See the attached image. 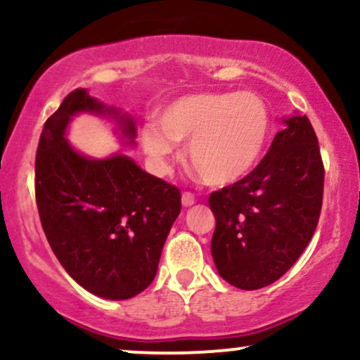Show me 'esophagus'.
<instances>
[{
    "label": "esophagus",
    "mask_w": 360,
    "mask_h": 360,
    "mask_svg": "<svg viewBox=\"0 0 360 360\" xmlns=\"http://www.w3.org/2000/svg\"><path fill=\"white\" fill-rule=\"evenodd\" d=\"M181 203H183L184 208H189V206L194 205V196L191 193H183V196H181Z\"/></svg>",
    "instance_id": "esophagus-1"
}]
</instances>
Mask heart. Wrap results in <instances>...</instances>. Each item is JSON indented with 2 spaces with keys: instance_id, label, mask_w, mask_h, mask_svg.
<instances>
[{
  "instance_id": "b5f03b06",
  "label": "heart",
  "mask_w": 360,
  "mask_h": 360,
  "mask_svg": "<svg viewBox=\"0 0 360 360\" xmlns=\"http://www.w3.org/2000/svg\"><path fill=\"white\" fill-rule=\"evenodd\" d=\"M157 123L140 131V143L159 172L176 143L210 186H229L249 176L262 159L271 135L267 105L249 91L198 93L177 98L160 110Z\"/></svg>"
}]
</instances>
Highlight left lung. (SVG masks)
<instances>
[{
    "label": "left lung",
    "instance_id": "left-lung-1",
    "mask_svg": "<svg viewBox=\"0 0 360 360\" xmlns=\"http://www.w3.org/2000/svg\"><path fill=\"white\" fill-rule=\"evenodd\" d=\"M283 123L259 166L210 196L213 262L226 283L245 291L289 271L320 218L325 172L315 130L300 113Z\"/></svg>",
    "mask_w": 360,
    "mask_h": 360
}]
</instances>
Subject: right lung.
I'll return each instance as SVG.
<instances>
[{
    "label": "right lung",
    "instance_id": "obj_1",
    "mask_svg": "<svg viewBox=\"0 0 360 360\" xmlns=\"http://www.w3.org/2000/svg\"><path fill=\"white\" fill-rule=\"evenodd\" d=\"M98 115L135 147V122L86 89L68 94L45 122L35 159V196L45 237L68 274L91 295L128 300L155 278L172 223L176 186L148 174L122 152L89 157L68 140L74 117Z\"/></svg>",
    "mask_w": 360,
    "mask_h": 360
}]
</instances>
